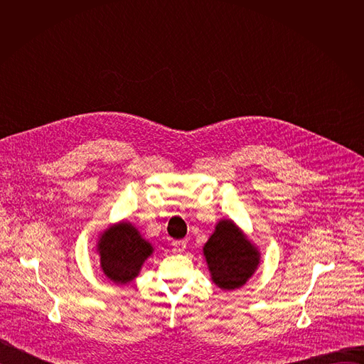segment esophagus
Segmentation results:
<instances>
[{"mask_svg": "<svg viewBox=\"0 0 364 364\" xmlns=\"http://www.w3.org/2000/svg\"><path fill=\"white\" fill-rule=\"evenodd\" d=\"M173 246H174V249H176L177 252H181V250L186 249L187 242H186V240H174V242H173Z\"/></svg>", "mask_w": 364, "mask_h": 364, "instance_id": "1", "label": "esophagus"}]
</instances>
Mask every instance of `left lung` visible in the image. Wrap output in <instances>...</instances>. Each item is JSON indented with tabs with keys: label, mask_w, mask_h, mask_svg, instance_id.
Returning a JSON list of instances; mask_svg holds the SVG:
<instances>
[{
	"label": "left lung",
	"mask_w": 364,
	"mask_h": 364,
	"mask_svg": "<svg viewBox=\"0 0 364 364\" xmlns=\"http://www.w3.org/2000/svg\"><path fill=\"white\" fill-rule=\"evenodd\" d=\"M213 282L222 289L242 287L255 272L259 253L230 220H222L203 247Z\"/></svg>",
	"instance_id": "left-lung-1"
}]
</instances>
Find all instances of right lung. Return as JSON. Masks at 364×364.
Listing matches in <instances>:
<instances>
[{"label":"right lung","instance_id":"add662e5","mask_svg":"<svg viewBox=\"0 0 364 364\" xmlns=\"http://www.w3.org/2000/svg\"><path fill=\"white\" fill-rule=\"evenodd\" d=\"M97 249L103 272L115 284L132 281L142 262L152 253L151 245L125 222L103 233Z\"/></svg>","mask_w":364,"mask_h":364}]
</instances>
